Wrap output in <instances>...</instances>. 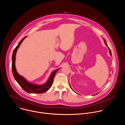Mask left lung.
Wrapping results in <instances>:
<instances>
[{
	"instance_id": "8db88e82",
	"label": "left lung",
	"mask_w": 125,
	"mask_h": 125,
	"mask_svg": "<svg viewBox=\"0 0 125 125\" xmlns=\"http://www.w3.org/2000/svg\"><path fill=\"white\" fill-rule=\"evenodd\" d=\"M103 40H104V43H105V45L107 46V47H108V49H109V53H110V55L112 56V54H111V50H110V48L108 47V45H107V43H106V41H105V40L104 39H103ZM70 87H71V88H72V87H71V85H70ZM94 94V95H96V94Z\"/></svg>"
}]
</instances>
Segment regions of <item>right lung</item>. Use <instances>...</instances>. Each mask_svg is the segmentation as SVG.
I'll use <instances>...</instances> for the list:
<instances>
[{
  "mask_svg": "<svg viewBox=\"0 0 125 125\" xmlns=\"http://www.w3.org/2000/svg\"><path fill=\"white\" fill-rule=\"evenodd\" d=\"M26 38H27V37H24L19 42L18 44L17 45V46L14 49L13 52L12 57V73L16 82L18 83V84L22 87V88L25 92L31 94H42L47 92L51 87L53 81V79H54L55 74L60 68H58L54 71H53L50 74L46 82L42 84H37L30 83L28 82L27 80H26V79L24 78L23 76L20 75L18 74V73L17 72L15 67L16 55L18 49L19 48L22 42Z\"/></svg>",
  "mask_w": 125,
  "mask_h": 125,
  "instance_id": "add662e5",
  "label": "right lung"
}]
</instances>
